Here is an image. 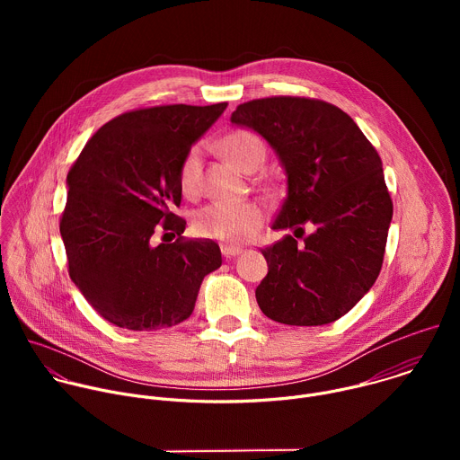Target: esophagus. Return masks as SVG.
I'll list each match as a JSON object with an SVG mask.
<instances>
[{"label": "esophagus", "mask_w": 460, "mask_h": 460, "mask_svg": "<svg viewBox=\"0 0 460 460\" xmlns=\"http://www.w3.org/2000/svg\"><path fill=\"white\" fill-rule=\"evenodd\" d=\"M220 249H222V254H224L226 258L238 256V254L243 251V249H242V247H238V245H227V243H226V245H222Z\"/></svg>", "instance_id": "esophagus-1"}]
</instances>
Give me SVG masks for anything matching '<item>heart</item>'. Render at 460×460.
Wrapping results in <instances>:
<instances>
[{"label":"heart","instance_id":"obj_1","mask_svg":"<svg viewBox=\"0 0 460 460\" xmlns=\"http://www.w3.org/2000/svg\"><path fill=\"white\" fill-rule=\"evenodd\" d=\"M224 155L240 169L249 171L252 165H260L264 160V144L251 130H233L222 140ZM202 174V153L192 147L180 164L178 185L187 196L199 192ZM266 220L264 202L245 200H217L192 217V227L196 234L204 238H215L224 242H243L254 236Z\"/></svg>","mask_w":460,"mask_h":460}]
</instances>
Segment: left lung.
Instances as JSON below:
<instances>
[{
	"label": "left lung",
	"mask_w": 460,
	"mask_h": 460,
	"mask_svg": "<svg viewBox=\"0 0 460 460\" xmlns=\"http://www.w3.org/2000/svg\"><path fill=\"white\" fill-rule=\"evenodd\" d=\"M231 123L264 138L288 176L273 229L295 236L261 249L268 277L254 291L261 313L288 325L339 320L382 268L393 204L378 153L351 116L322 100H252L236 107Z\"/></svg>",
	"instance_id": "1"
}]
</instances>
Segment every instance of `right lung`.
Returning <instances> with one entry per match:
<instances>
[{"mask_svg": "<svg viewBox=\"0 0 460 460\" xmlns=\"http://www.w3.org/2000/svg\"><path fill=\"white\" fill-rule=\"evenodd\" d=\"M227 103L160 105L96 130L67 174L59 233L69 275L107 322L133 332L187 320L202 280L222 266L213 240H183L178 171ZM156 232L178 235L154 245Z\"/></svg>", "mask_w": 460, "mask_h": 460, "instance_id": "1", "label": "right lung"}]
</instances>
